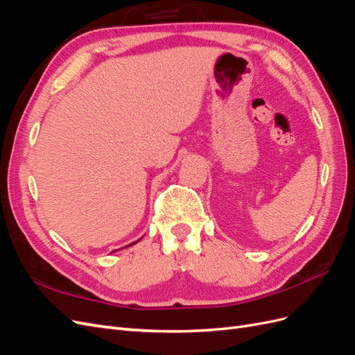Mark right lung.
Segmentation results:
<instances>
[{
  "label": "right lung",
  "instance_id": "1",
  "mask_svg": "<svg viewBox=\"0 0 355 355\" xmlns=\"http://www.w3.org/2000/svg\"><path fill=\"white\" fill-rule=\"evenodd\" d=\"M137 241H139V240H137ZM137 241H135V243H132V244H128V245H133V244H136V243H137Z\"/></svg>",
  "mask_w": 355,
  "mask_h": 355
}]
</instances>
